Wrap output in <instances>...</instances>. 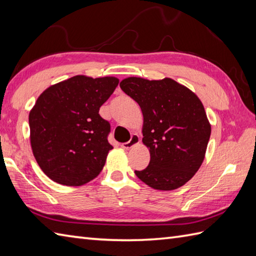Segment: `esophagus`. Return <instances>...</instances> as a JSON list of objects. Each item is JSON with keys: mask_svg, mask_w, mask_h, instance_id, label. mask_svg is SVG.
I'll return each mask as SVG.
<instances>
[{"mask_svg": "<svg viewBox=\"0 0 256 256\" xmlns=\"http://www.w3.org/2000/svg\"><path fill=\"white\" fill-rule=\"evenodd\" d=\"M140 138L138 135V134H133L132 136H131V138H130V140H128V142H125V143L122 144V148H125V150H128V148H133V146L140 144Z\"/></svg>", "mask_w": 256, "mask_h": 256, "instance_id": "esophagus-1", "label": "esophagus"}]
</instances>
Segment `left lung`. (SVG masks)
<instances>
[{
	"instance_id": "8db88e82",
	"label": "left lung",
	"mask_w": 256,
	"mask_h": 256,
	"mask_svg": "<svg viewBox=\"0 0 256 256\" xmlns=\"http://www.w3.org/2000/svg\"><path fill=\"white\" fill-rule=\"evenodd\" d=\"M120 86L142 110V142L150 154L148 166L135 175L157 190L184 186L202 164L210 138L211 124L202 102L170 78L128 77Z\"/></svg>"
}]
</instances>
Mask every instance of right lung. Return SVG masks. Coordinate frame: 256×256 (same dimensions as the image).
<instances>
[{
    "mask_svg": "<svg viewBox=\"0 0 256 256\" xmlns=\"http://www.w3.org/2000/svg\"><path fill=\"white\" fill-rule=\"evenodd\" d=\"M118 84L116 77L79 74L38 96L28 116L30 146L52 180L82 186L99 175L113 148L108 142L110 123L99 110Z\"/></svg>",
    "mask_w": 256,
    "mask_h": 256,
    "instance_id": "obj_1",
    "label": "right lung"
}]
</instances>
